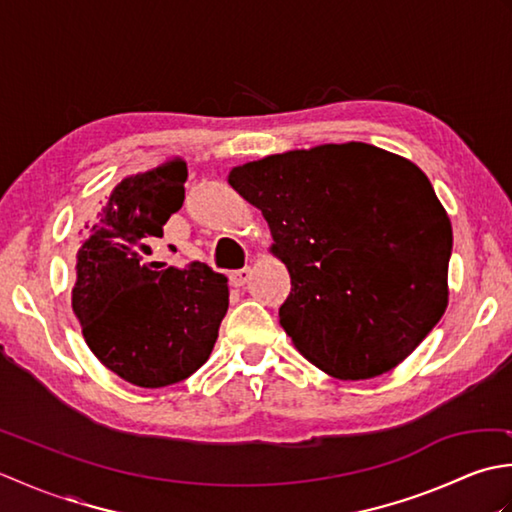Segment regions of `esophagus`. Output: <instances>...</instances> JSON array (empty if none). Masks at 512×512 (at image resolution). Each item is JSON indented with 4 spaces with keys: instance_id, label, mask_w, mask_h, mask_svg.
<instances>
[{
    "instance_id": "34e87169",
    "label": "esophagus",
    "mask_w": 512,
    "mask_h": 512,
    "mask_svg": "<svg viewBox=\"0 0 512 512\" xmlns=\"http://www.w3.org/2000/svg\"><path fill=\"white\" fill-rule=\"evenodd\" d=\"M248 279H250V268L248 266L233 270V273L228 275V281H231V286H235V288H242Z\"/></svg>"
}]
</instances>
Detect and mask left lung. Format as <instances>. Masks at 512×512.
<instances>
[{
    "instance_id": "1",
    "label": "left lung",
    "mask_w": 512,
    "mask_h": 512,
    "mask_svg": "<svg viewBox=\"0 0 512 512\" xmlns=\"http://www.w3.org/2000/svg\"><path fill=\"white\" fill-rule=\"evenodd\" d=\"M288 266L281 328L334 378H374L416 350L447 310L453 231L413 162L365 143L235 167Z\"/></svg>"
}]
</instances>
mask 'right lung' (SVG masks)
<instances>
[{"label":"right lung","mask_w":512,"mask_h":512,"mask_svg":"<svg viewBox=\"0 0 512 512\" xmlns=\"http://www.w3.org/2000/svg\"><path fill=\"white\" fill-rule=\"evenodd\" d=\"M187 162L125 178L76 255L72 310L85 343L114 374L138 387H167L206 363L228 310L222 273L191 262L151 268L154 237L180 211Z\"/></svg>","instance_id":"right-lung-1"}]
</instances>
